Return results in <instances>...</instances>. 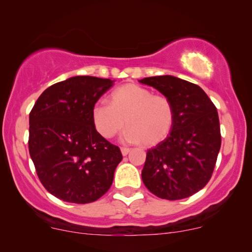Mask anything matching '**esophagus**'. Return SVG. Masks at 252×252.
<instances>
[{"mask_svg": "<svg viewBox=\"0 0 252 252\" xmlns=\"http://www.w3.org/2000/svg\"><path fill=\"white\" fill-rule=\"evenodd\" d=\"M130 150H131V149H129V148H126V147L121 148V151H122V155H123V156L128 155V154L130 153Z\"/></svg>", "mask_w": 252, "mask_h": 252, "instance_id": "34e87169", "label": "esophagus"}]
</instances>
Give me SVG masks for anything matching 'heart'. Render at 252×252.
Masks as SVG:
<instances>
[{
	"mask_svg": "<svg viewBox=\"0 0 252 252\" xmlns=\"http://www.w3.org/2000/svg\"><path fill=\"white\" fill-rule=\"evenodd\" d=\"M93 121L98 134L111 138L129 126L123 139L153 147L163 142L175 123V108L169 97L153 94L148 88L128 83L110 95V105L98 102L93 108Z\"/></svg>",
	"mask_w": 252,
	"mask_h": 252,
	"instance_id": "b5f03b06",
	"label": "heart"
}]
</instances>
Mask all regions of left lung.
<instances>
[{
    "instance_id": "1",
    "label": "left lung",
    "mask_w": 252,
    "mask_h": 252,
    "mask_svg": "<svg viewBox=\"0 0 252 252\" xmlns=\"http://www.w3.org/2000/svg\"><path fill=\"white\" fill-rule=\"evenodd\" d=\"M139 82L169 97L175 108L170 135L147 151L142 180L159 198H187L203 189L213 176L222 143L217 109L191 82L170 75Z\"/></svg>"
}]
</instances>
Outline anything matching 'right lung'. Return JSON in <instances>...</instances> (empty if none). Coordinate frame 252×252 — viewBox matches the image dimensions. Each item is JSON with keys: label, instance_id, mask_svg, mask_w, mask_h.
I'll use <instances>...</instances> for the list:
<instances>
[{"label": "right lung", "instance_id": "right-lung-1", "mask_svg": "<svg viewBox=\"0 0 252 252\" xmlns=\"http://www.w3.org/2000/svg\"><path fill=\"white\" fill-rule=\"evenodd\" d=\"M114 81L75 76L45 89L29 114V154L43 187L64 202H95L111 187L122 160L97 132L93 108Z\"/></svg>", "mask_w": 252, "mask_h": 252}]
</instances>
